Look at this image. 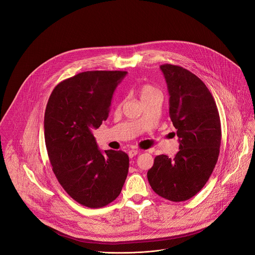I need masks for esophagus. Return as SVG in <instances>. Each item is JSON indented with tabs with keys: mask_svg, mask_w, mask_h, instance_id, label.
<instances>
[{
	"mask_svg": "<svg viewBox=\"0 0 255 255\" xmlns=\"http://www.w3.org/2000/svg\"><path fill=\"white\" fill-rule=\"evenodd\" d=\"M139 153V150H137V149H132V150H130L129 152H128V155H129V157L130 158H132V157H134L136 154H138Z\"/></svg>",
	"mask_w": 255,
	"mask_h": 255,
	"instance_id": "34e87169",
	"label": "esophagus"
}]
</instances>
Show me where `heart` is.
<instances>
[{
    "label": "heart",
    "instance_id": "1",
    "mask_svg": "<svg viewBox=\"0 0 255 255\" xmlns=\"http://www.w3.org/2000/svg\"><path fill=\"white\" fill-rule=\"evenodd\" d=\"M138 93H139L142 103L145 101H148L152 98H155V97H160V92L155 87H153L149 84H144V85L140 86Z\"/></svg>",
    "mask_w": 255,
    "mask_h": 255
}]
</instances>
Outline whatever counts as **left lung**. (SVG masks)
Instances as JSON below:
<instances>
[{
	"mask_svg": "<svg viewBox=\"0 0 255 255\" xmlns=\"http://www.w3.org/2000/svg\"><path fill=\"white\" fill-rule=\"evenodd\" d=\"M169 94V117L179 150L173 158L161 154L147 171L152 190L171 202L193 198L206 185L218 160L221 122L206 85L184 67L162 64Z\"/></svg>",
	"mask_w": 255,
	"mask_h": 255,
	"instance_id": "1",
	"label": "left lung"
}]
</instances>
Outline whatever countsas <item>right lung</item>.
<instances>
[{
	"label": "right lung",
	"mask_w": 255,
	"mask_h": 255,
	"mask_svg": "<svg viewBox=\"0 0 255 255\" xmlns=\"http://www.w3.org/2000/svg\"><path fill=\"white\" fill-rule=\"evenodd\" d=\"M126 74L81 72L59 83L46 106L44 137L52 170L64 191L88 208L113 202L128 174V155L121 150L103 153L92 133L107 120L113 94Z\"/></svg>",
	"instance_id": "add662e5"
}]
</instances>
